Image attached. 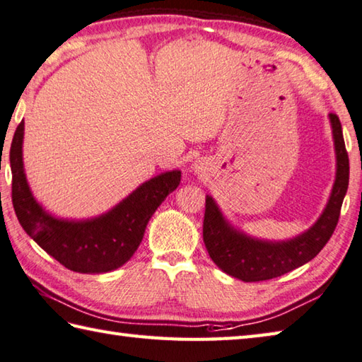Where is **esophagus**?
Here are the masks:
<instances>
[{
	"label": "esophagus",
	"mask_w": 362,
	"mask_h": 362,
	"mask_svg": "<svg viewBox=\"0 0 362 362\" xmlns=\"http://www.w3.org/2000/svg\"><path fill=\"white\" fill-rule=\"evenodd\" d=\"M202 170H204V163L195 162V163H194V171H202Z\"/></svg>",
	"instance_id": "34e87169"
}]
</instances>
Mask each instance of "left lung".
<instances>
[{
  "label": "left lung",
  "mask_w": 362,
  "mask_h": 362,
  "mask_svg": "<svg viewBox=\"0 0 362 362\" xmlns=\"http://www.w3.org/2000/svg\"><path fill=\"white\" fill-rule=\"evenodd\" d=\"M329 117H331L335 152H337V177L325 213L308 232L283 243L252 240L230 229L213 199L206 197L204 242L211 261L226 274L246 283L272 280L312 261L331 240L348 189L350 160H348L339 116L331 112Z\"/></svg>",
  "instance_id": "8db88e82"
}]
</instances>
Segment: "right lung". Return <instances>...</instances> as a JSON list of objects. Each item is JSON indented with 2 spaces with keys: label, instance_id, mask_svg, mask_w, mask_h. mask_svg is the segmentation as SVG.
Instances as JSON below:
<instances>
[{
  "label": "right lung",
  "instance_id": "right-lung-1",
  "mask_svg": "<svg viewBox=\"0 0 362 362\" xmlns=\"http://www.w3.org/2000/svg\"><path fill=\"white\" fill-rule=\"evenodd\" d=\"M23 120L11 144L12 205L23 230L66 269L78 274H105L119 269L141 243L157 206L181 181V171H168L139 186L114 210L92 221H60L36 204L22 163Z\"/></svg>",
  "mask_w": 362,
  "mask_h": 362
}]
</instances>
